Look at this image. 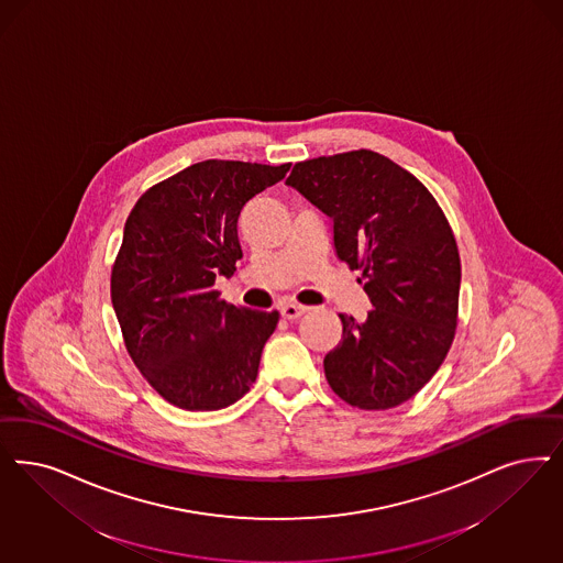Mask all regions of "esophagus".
Listing matches in <instances>:
<instances>
[{
	"instance_id": "34e87169",
	"label": "esophagus",
	"mask_w": 563,
	"mask_h": 563,
	"mask_svg": "<svg viewBox=\"0 0 563 563\" xmlns=\"http://www.w3.org/2000/svg\"><path fill=\"white\" fill-rule=\"evenodd\" d=\"M306 311H308L306 306H297V303H287V306L280 308V313H283L285 320H297V318H301Z\"/></svg>"
}]
</instances>
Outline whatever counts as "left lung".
Wrapping results in <instances>:
<instances>
[{"label":"left lung","instance_id":"left-lung-1","mask_svg":"<svg viewBox=\"0 0 563 563\" xmlns=\"http://www.w3.org/2000/svg\"><path fill=\"white\" fill-rule=\"evenodd\" d=\"M287 185L330 216L334 253L362 271L374 310L339 313L324 357L330 388L353 408L406 404L441 368L457 329L462 264L445 212L385 155L355 150L297 162Z\"/></svg>","mask_w":563,"mask_h":563}]
</instances>
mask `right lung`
<instances>
[{
    "label": "right lung",
    "instance_id": "obj_1",
    "mask_svg": "<svg viewBox=\"0 0 563 563\" xmlns=\"http://www.w3.org/2000/svg\"><path fill=\"white\" fill-rule=\"evenodd\" d=\"M287 170L289 164L197 162L150 187L126 218L112 306L131 360L176 408H229L255 383L280 313L227 303L213 283L243 257L241 210Z\"/></svg>",
    "mask_w": 563,
    "mask_h": 563
}]
</instances>
